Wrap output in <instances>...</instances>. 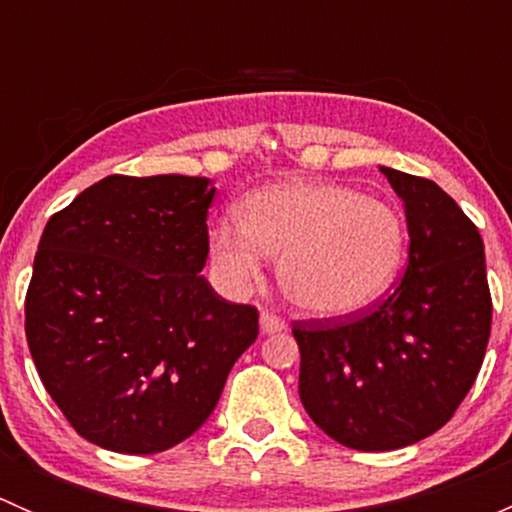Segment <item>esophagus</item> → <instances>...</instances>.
Instances as JSON below:
<instances>
[{
	"instance_id": "34e87169",
	"label": "esophagus",
	"mask_w": 512,
	"mask_h": 512,
	"mask_svg": "<svg viewBox=\"0 0 512 512\" xmlns=\"http://www.w3.org/2000/svg\"><path fill=\"white\" fill-rule=\"evenodd\" d=\"M285 327H287V324L282 322V319L277 317V314H272V312H262V314H260V329H262V334L285 332Z\"/></svg>"
}]
</instances>
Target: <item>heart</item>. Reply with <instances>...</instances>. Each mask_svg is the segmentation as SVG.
<instances>
[{
  "label": "heart",
  "mask_w": 512,
  "mask_h": 512,
  "mask_svg": "<svg viewBox=\"0 0 512 512\" xmlns=\"http://www.w3.org/2000/svg\"><path fill=\"white\" fill-rule=\"evenodd\" d=\"M215 280L242 294L262 280L267 255L280 257L289 302L314 317H349L379 302L406 255L404 218L352 185L287 180L247 195L240 220L208 230Z\"/></svg>",
  "instance_id": "heart-1"
}]
</instances>
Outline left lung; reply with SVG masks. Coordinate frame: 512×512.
Listing matches in <instances>:
<instances>
[{
	"label": "left lung",
	"mask_w": 512,
	"mask_h": 512,
	"mask_svg": "<svg viewBox=\"0 0 512 512\" xmlns=\"http://www.w3.org/2000/svg\"><path fill=\"white\" fill-rule=\"evenodd\" d=\"M381 173L404 200L406 275L366 312L292 327L304 411L354 451L411 446L448 423L476 381L493 317L478 227L433 180Z\"/></svg>",
	"instance_id": "1"
}]
</instances>
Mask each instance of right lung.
<instances>
[{
  "mask_svg": "<svg viewBox=\"0 0 512 512\" xmlns=\"http://www.w3.org/2000/svg\"><path fill=\"white\" fill-rule=\"evenodd\" d=\"M215 188L108 175L51 215L27 292V342L79 436L131 456L173 448L218 404L257 309L203 272Z\"/></svg>",
  "mask_w": 512,
  "mask_h": 512,
  "instance_id": "right-lung-1",
  "label": "right lung"
}]
</instances>
